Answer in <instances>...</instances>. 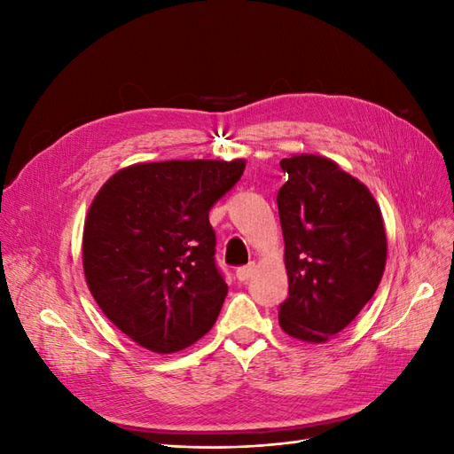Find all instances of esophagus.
<instances>
[{"instance_id":"34e87169","label":"esophagus","mask_w":454,"mask_h":454,"mask_svg":"<svg viewBox=\"0 0 454 454\" xmlns=\"http://www.w3.org/2000/svg\"><path fill=\"white\" fill-rule=\"evenodd\" d=\"M255 270H257V265H255V263H250V265L239 267V269H237V278H239L240 282L250 280V278L254 277V274H255Z\"/></svg>"}]
</instances>
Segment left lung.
<instances>
[{"instance_id":"8db88e82","label":"left lung","mask_w":454,"mask_h":454,"mask_svg":"<svg viewBox=\"0 0 454 454\" xmlns=\"http://www.w3.org/2000/svg\"><path fill=\"white\" fill-rule=\"evenodd\" d=\"M278 191L290 295L278 324L303 342L340 333L377 292L387 265V231L371 191L322 155L282 159Z\"/></svg>"}]
</instances>
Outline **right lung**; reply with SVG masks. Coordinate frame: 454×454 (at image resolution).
Instances as JSON below:
<instances>
[{
  "instance_id": "1",
  "label": "right lung",
  "mask_w": 454,
  "mask_h": 454,
  "mask_svg": "<svg viewBox=\"0 0 454 454\" xmlns=\"http://www.w3.org/2000/svg\"><path fill=\"white\" fill-rule=\"evenodd\" d=\"M246 160H162L121 168L96 193L83 270L107 320L136 345L180 352L210 332L227 295L208 212Z\"/></svg>"
}]
</instances>
